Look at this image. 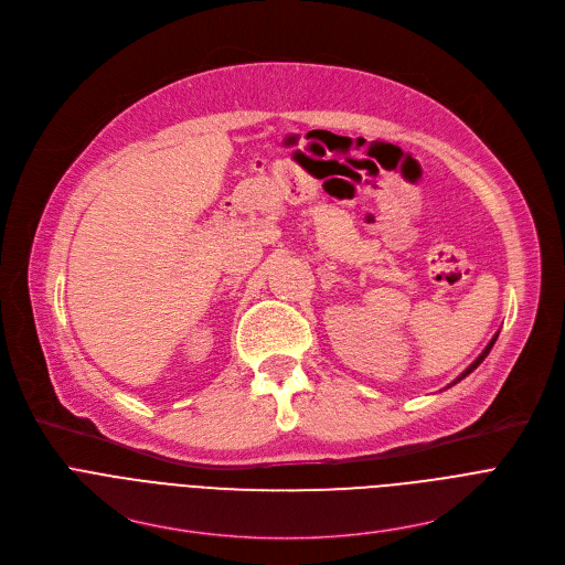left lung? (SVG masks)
I'll list each match as a JSON object with an SVG mask.
<instances>
[{"label":"left lung","instance_id":"1","mask_svg":"<svg viewBox=\"0 0 565 565\" xmlns=\"http://www.w3.org/2000/svg\"><path fill=\"white\" fill-rule=\"evenodd\" d=\"M497 338H499V335H494V338H492V342H490V344L486 347V351H482V353H480V355H478V358H476V360H473V362H471V364H469V366H467V369H465V371H462V373H460V375H458V377H456V380H454L451 384H456V382H460L462 377H467V375H469V373H471V371H473V369H476V366H478V364H480L482 360H486V358H488V353L492 351V347H494Z\"/></svg>","mask_w":565,"mask_h":565}]
</instances>
